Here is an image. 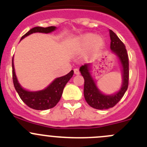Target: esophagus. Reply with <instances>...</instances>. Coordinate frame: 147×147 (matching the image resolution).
Listing matches in <instances>:
<instances>
[{
  "label": "esophagus",
  "mask_w": 147,
  "mask_h": 147,
  "mask_svg": "<svg viewBox=\"0 0 147 147\" xmlns=\"http://www.w3.org/2000/svg\"><path fill=\"white\" fill-rule=\"evenodd\" d=\"M74 72H75V75H80V71L78 69H74Z\"/></svg>",
  "instance_id": "34e87169"
}]
</instances>
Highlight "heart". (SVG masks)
Instances as JSON below:
<instances>
[{
    "instance_id": "obj_1",
    "label": "heart",
    "mask_w": 147,
    "mask_h": 147,
    "mask_svg": "<svg viewBox=\"0 0 147 147\" xmlns=\"http://www.w3.org/2000/svg\"><path fill=\"white\" fill-rule=\"evenodd\" d=\"M78 44L80 47L82 49H87L91 46L93 50L99 51L103 48L105 41L100 36H97L92 33H87L78 39Z\"/></svg>"
}]
</instances>
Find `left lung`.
I'll return each instance as SVG.
<instances>
[{
    "mask_svg": "<svg viewBox=\"0 0 147 147\" xmlns=\"http://www.w3.org/2000/svg\"><path fill=\"white\" fill-rule=\"evenodd\" d=\"M111 38V49L119 59L122 74L121 88L113 94H105L97 86L95 80L92 75V65L88 63L80 67V72L83 76L84 96L88 105L98 110L108 109L119 102L127 90L129 85V58L126 47L116 34L109 30Z\"/></svg>",
    "mask_w": 147,
    "mask_h": 147,
    "instance_id": "8db88e82",
    "label": "left lung"
}]
</instances>
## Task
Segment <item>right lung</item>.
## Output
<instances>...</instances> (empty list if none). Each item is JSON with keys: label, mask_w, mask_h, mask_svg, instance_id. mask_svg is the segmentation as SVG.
Returning <instances> with one entry per match:
<instances>
[{"label": "right lung", "mask_w": 147, "mask_h": 147, "mask_svg": "<svg viewBox=\"0 0 147 147\" xmlns=\"http://www.w3.org/2000/svg\"><path fill=\"white\" fill-rule=\"evenodd\" d=\"M56 29V26H49L47 28L40 26L34 27L29 30L26 34H24L21 37V40L34 33L49 34ZM12 69L13 82L16 90L17 91L21 99L28 107L33 109L39 110V111L49 109L55 107L57 104L62 95L64 88L74 74V71L71 70L66 75L55 78L45 89L37 91H30L24 89L21 86V84L18 82L16 75L15 68H14L13 57L12 59Z\"/></svg>", "instance_id": "add662e5"}]
</instances>
